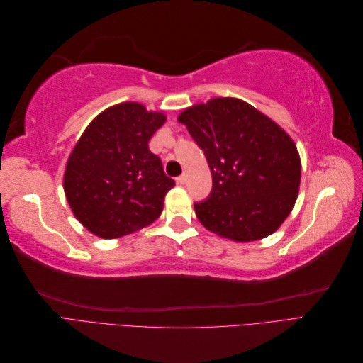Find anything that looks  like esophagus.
<instances>
[{
    "label": "esophagus",
    "instance_id": "34e87169",
    "mask_svg": "<svg viewBox=\"0 0 363 363\" xmlns=\"http://www.w3.org/2000/svg\"><path fill=\"white\" fill-rule=\"evenodd\" d=\"M186 180H188V175H186V174H182L180 177H177V183H179V184H184Z\"/></svg>",
    "mask_w": 363,
    "mask_h": 363
}]
</instances>
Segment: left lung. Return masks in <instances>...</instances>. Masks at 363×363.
I'll return each mask as SVG.
<instances>
[{
  "instance_id": "8db88e82",
  "label": "left lung",
  "mask_w": 363,
  "mask_h": 363,
  "mask_svg": "<svg viewBox=\"0 0 363 363\" xmlns=\"http://www.w3.org/2000/svg\"><path fill=\"white\" fill-rule=\"evenodd\" d=\"M207 159L212 191L194 203L211 232L250 242L267 238L291 213L301 162L294 140L267 115L238 98H213L179 116Z\"/></svg>"
}]
</instances>
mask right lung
Returning a JSON list of instances; mask_svg holds the SVG:
<instances>
[{"mask_svg":"<svg viewBox=\"0 0 363 363\" xmlns=\"http://www.w3.org/2000/svg\"><path fill=\"white\" fill-rule=\"evenodd\" d=\"M164 119L139 103H121L83 131L68 159L63 188L75 218L94 235L121 238L160 216L175 182L148 142Z\"/></svg>","mask_w":363,"mask_h":363,"instance_id":"add662e5","label":"right lung"}]
</instances>
